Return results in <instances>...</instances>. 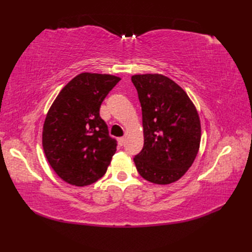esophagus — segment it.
Wrapping results in <instances>:
<instances>
[{
    "instance_id": "1",
    "label": "esophagus",
    "mask_w": 252,
    "mask_h": 252,
    "mask_svg": "<svg viewBox=\"0 0 252 252\" xmlns=\"http://www.w3.org/2000/svg\"><path fill=\"white\" fill-rule=\"evenodd\" d=\"M125 142H126V137H119L118 138V143H119V145H123V144H125Z\"/></svg>"
}]
</instances>
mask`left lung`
<instances>
[{"instance_id":"1","label":"left lung","mask_w":252,"mask_h":252,"mask_svg":"<svg viewBox=\"0 0 252 252\" xmlns=\"http://www.w3.org/2000/svg\"><path fill=\"white\" fill-rule=\"evenodd\" d=\"M131 80L142 106L144 130V147L133 159L136 169L152 183H174L199 151V115L185 91L163 74H134Z\"/></svg>"}]
</instances>
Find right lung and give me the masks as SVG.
Here are the masks:
<instances>
[{
	"mask_svg": "<svg viewBox=\"0 0 252 252\" xmlns=\"http://www.w3.org/2000/svg\"><path fill=\"white\" fill-rule=\"evenodd\" d=\"M106 73L82 72L69 81L45 118L42 145L52 169L74 186H87L103 176L117 151V142L99 116V107L120 81Z\"/></svg>",
	"mask_w": 252,
	"mask_h": 252,
	"instance_id": "obj_1",
	"label": "right lung"
}]
</instances>
